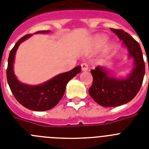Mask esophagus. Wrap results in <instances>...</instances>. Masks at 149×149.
<instances>
[{"instance_id":"1","label":"esophagus","mask_w":149,"mask_h":149,"mask_svg":"<svg viewBox=\"0 0 149 149\" xmlns=\"http://www.w3.org/2000/svg\"><path fill=\"white\" fill-rule=\"evenodd\" d=\"M81 70L83 72H85V71L88 70V65L86 63H82L81 64Z\"/></svg>"}]
</instances>
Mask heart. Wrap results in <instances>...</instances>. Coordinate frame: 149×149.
I'll list each match as a JSON object with an SVG mask.
<instances>
[{"label": "heart", "mask_w": 149, "mask_h": 149, "mask_svg": "<svg viewBox=\"0 0 149 149\" xmlns=\"http://www.w3.org/2000/svg\"><path fill=\"white\" fill-rule=\"evenodd\" d=\"M107 36L103 35V34L95 36L92 39V42H91V44H90L91 49H93V50L99 49V48H101L102 46L104 45L105 43L107 42ZM107 50L106 51V52H107Z\"/></svg>", "instance_id": "obj_1"}]
</instances>
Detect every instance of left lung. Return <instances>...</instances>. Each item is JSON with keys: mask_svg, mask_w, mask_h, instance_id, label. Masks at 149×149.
<instances>
[{"mask_svg": "<svg viewBox=\"0 0 149 149\" xmlns=\"http://www.w3.org/2000/svg\"><path fill=\"white\" fill-rule=\"evenodd\" d=\"M127 49V56L134 60L131 72L125 77L112 75L107 67L97 66L91 70L93 82L89 93L96 103L106 107L125 104L136 95L145 75V63L139 43L122 30L111 29Z\"/></svg>", "mask_w": 149, "mask_h": 149, "instance_id": "1", "label": "left lung"}]
</instances>
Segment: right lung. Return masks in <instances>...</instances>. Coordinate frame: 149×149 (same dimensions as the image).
Returning a JSON list of instances; mask_svg holds the SVG:
<instances>
[{
	"instance_id": "add662e5",
	"label": "right lung",
	"mask_w": 149,
	"mask_h": 149,
	"mask_svg": "<svg viewBox=\"0 0 149 149\" xmlns=\"http://www.w3.org/2000/svg\"><path fill=\"white\" fill-rule=\"evenodd\" d=\"M50 30H41L35 33H48ZM28 34L15 43L10 51L6 69L7 82L13 95L17 101L26 108L33 111H45L54 107L65 93L66 84L81 71L80 65L72 70L59 74L55 77L39 85H29L18 81L14 72V62L17 49L21 43L31 37Z\"/></svg>"
}]
</instances>
